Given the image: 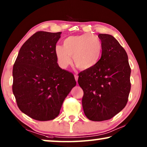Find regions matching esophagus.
<instances>
[{"label":"esophagus","mask_w":147,"mask_h":147,"mask_svg":"<svg viewBox=\"0 0 147 147\" xmlns=\"http://www.w3.org/2000/svg\"><path fill=\"white\" fill-rule=\"evenodd\" d=\"M74 78H75L76 82H78V75H74Z\"/></svg>","instance_id":"obj_1"}]
</instances>
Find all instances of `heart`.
<instances>
[{
  "label": "heart",
  "instance_id": "1",
  "mask_svg": "<svg viewBox=\"0 0 147 147\" xmlns=\"http://www.w3.org/2000/svg\"><path fill=\"white\" fill-rule=\"evenodd\" d=\"M54 54L61 68L71 63V56L77 68L88 70L96 65L100 58L102 44L97 37L91 34L71 36L63 41V46L54 47Z\"/></svg>",
  "mask_w": 147,
  "mask_h": 147
}]
</instances>
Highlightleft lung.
Here are the masks:
<instances>
[{
    "instance_id": "obj_1",
    "label": "left lung",
    "mask_w": 147,
    "mask_h": 147,
    "mask_svg": "<svg viewBox=\"0 0 147 147\" xmlns=\"http://www.w3.org/2000/svg\"><path fill=\"white\" fill-rule=\"evenodd\" d=\"M98 36L101 58L93 67L81 72L78 80L84 91V112L93 121L108 120L120 112L126 105L131 88V69L125 50L111 35Z\"/></svg>"
}]
</instances>
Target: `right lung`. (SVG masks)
I'll use <instances>...</instances> for the list:
<instances>
[{
  "mask_svg": "<svg viewBox=\"0 0 147 147\" xmlns=\"http://www.w3.org/2000/svg\"><path fill=\"white\" fill-rule=\"evenodd\" d=\"M61 32H38L21 48L13 67V93L22 112L40 121L59 115L65 98L76 82L59 67L54 47Z\"/></svg>",
  "mask_w": 147,
  "mask_h": 147,
  "instance_id": "add662e5",
  "label": "right lung"
}]
</instances>
